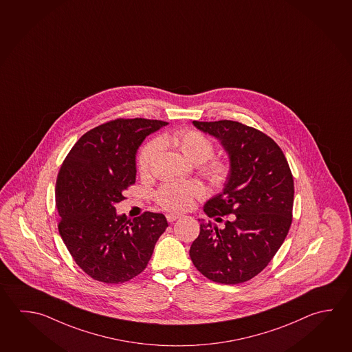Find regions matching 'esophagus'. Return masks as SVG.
I'll return each mask as SVG.
<instances>
[{
	"instance_id": "esophagus-1",
	"label": "esophagus",
	"mask_w": 352,
	"mask_h": 352,
	"mask_svg": "<svg viewBox=\"0 0 352 352\" xmlns=\"http://www.w3.org/2000/svg\"><path fill=\"white\" fill-rule=\"evenodd\" d=\"M182 217L181 214H175V213H167L166 219L168 222H175L176 219H179V218Z\"/></svg>"
}]
</instances>
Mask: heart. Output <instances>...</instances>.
<instances>
[{
	"label": "heart",
	"instance_id": "obj_1",
	"mask_svg": "<svg viewBox=\"0 0 352 352\" xmlns=\"http://www.w3.org/2000/svg\"><path fill=\"white\" fill-rule=\"evenodd\" d=\"M165 142H171L179 147L186 157L202 165V173L213 185L222 186L228 179L230 166L228 162L221 159H211L214 153V145L210 138L195 129H182L175 131L170 136L164 138ZM160 150V141L151 140L141 147L136 167L141 175L148 173L156 155ZM204 191L195 184L187 182H167L161 186L155 193V199L167 211L181 212L188 210L195 199H202Z\"/></svg>",
	"mask_w": 352,
	"mask_h": 352
}]
</instances>
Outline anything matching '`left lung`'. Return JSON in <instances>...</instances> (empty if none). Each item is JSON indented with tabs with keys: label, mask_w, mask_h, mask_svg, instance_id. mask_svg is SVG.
<instances>
[{
	"label": "left lung",
	"mask_w": 352,
	"mask_h": 352,
	"mask_svg": "<svg viewBox=\"0 0 352 352\" xmlns=\"http://www.w3.org/2000/svg\"><path fill=\"white\" fill-rule=\"evenodd\" d=\"M230 155L222 193L205 205L210 218L190 248L193 265L210 280L241 284L259 274L279 250L293 221L294 179L279 145L261 130L233 120L193 122Z\"/></svg>",
	"instance_id": "1"
}]
</instances>
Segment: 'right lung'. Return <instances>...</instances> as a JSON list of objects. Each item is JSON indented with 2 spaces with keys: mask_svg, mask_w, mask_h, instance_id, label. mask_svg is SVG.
<instances>
[{
  "mask_svg": "<svg viewBox=\"0 0 352 352\" xmlns=\"http://www.w3.org/2000/svg\"><path fill=\"white\" fill-rule=\"evenodd\" d=\"M166 124L144 118L104 122L64 159L56 182L58 230L78 267L94 280L119 284L140 274L168 227L162 213L129 219L116 211L135 184L138 147Z\"/></svg>",
  "mask_w": 352,
  "mask_h": 352,
  "instance_id": "add662e5",
  "label": "right lung"
}]
</instances>
